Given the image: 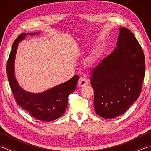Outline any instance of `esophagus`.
<instances>
[{
  "instance_id": "esophagus-1",
  "label": "esophagus",
  "mask_w": 151,
  "mask_h": 151,
  "mask_svg": "<svg viewBox=\"0 0 151 151\" xmlns=\"http://www.w3.org/2000/svg\"><path fill=\"white\" fill-rule=\"evenodd\" d=\"M78 84L80 87H85L89 84V81L85 78H80L78 81Z\"/></svg>"
}]
</instances>
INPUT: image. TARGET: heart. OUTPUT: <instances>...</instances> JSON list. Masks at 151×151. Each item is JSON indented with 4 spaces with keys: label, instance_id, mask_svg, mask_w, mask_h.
I'll return each instance as SVG.
<instances>
[{
    "label": "heart",
    "instance_id": "b5f03b06",
    "mask_svg": "<svg viewBox=\"0 0 151 151\" xmlns=\"http://www.w3.org/2000/svg\"><path fill=\"white\" fill-rule=\"evenodd\" d=\"M99 55L98 52H93V54H91L90 56L88 57V58L87 60V63H88V65H93L95 63L97 62V61L99 59Z\"/></svg>",
    "mask_w": 151,
    "mask_h": 151
}]
</instances>
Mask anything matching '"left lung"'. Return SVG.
I'll use <instances>...</instances> for the list:
<instances>
[{
	"label": "left lung",
	"mask_w": 151,
	"mask_h": 151,
	"mask_svg": "<svg viewBox=\"0 0 151 151\" xmlns=\"http://www.w3.org/2000/svg\"><path fill=\"white\" fill-rule=\"evenodd\" d=\"M117 47L92 70L94 108L99 116L112 119L122 115L142 92L145 61L134 34L119 28Z\"/></svg>",
	"instance_id": "8db88e82"
}]
</instances>
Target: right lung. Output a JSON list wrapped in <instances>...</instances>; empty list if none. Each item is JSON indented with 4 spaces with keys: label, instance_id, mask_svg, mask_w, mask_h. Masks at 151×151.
<instances>
[{
    "label": "right lung",
    "instance_id": "obj_1",
    "mask_svg": "<svg viewBox=\"0 0 151 151\" xmlns=\"http://www.w3.org/2000/svg\"><path fill=\"white\" fill-rule=\"evenodd\" d=\"M37 34L39 33L28 34ZM27 35L26 33L19 35L12 45L6 67L9 84L19 106L38 120L54 121L62 116L65 111L69 95L76 89L79 76L75 75L69 81L41 93H32L23 90L15 78L14 61L18 43L24 39Z\"/></svg>",
    "mask_w": 151,
    "mask_h": 151
}]
</instances>
